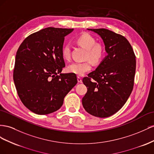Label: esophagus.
Instances as JSON below:
<instances>
[{"label": "esophagus", "mask_w": 154, "mask_h": 154, "mask_svg": "<svg viewBox=\"0 0 154 154\" xmlns=\"http://www.w3.org/2000/svg\"><path fill=\"white\" fill-rule=\"evenodd\" d=\"M77 81H78V82H80V83H82V79H81V77H79V76L77 77Z\"/></svg>", "instance_id": "obj_1"}]
</instances>
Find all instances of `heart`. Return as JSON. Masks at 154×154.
Masks as SVG:
<instances>
[{
  "mask_svg": "<svg viewBox=\"0 0 154 154\" xmlns=\"http://www.w3.org/2000/svg\"><path fill=\"white\" fill-rule=\"evenodd\" d=\"M77 43L83 48L87 50L86 58L92 62L97 63L102 59L104 54V47L100 44L96 43L95 38L89 33H83L77 39ZM64 59H68L70 57V45H66L62 51ZM91 69V64L90 61L86 62H75L70 64L67 67L69 73L82 75L85 73L89 72Z\"/></svg>",
  "mask_w": 154,
  "mask_h": 154,
  "instance_id": "1",
  "label": "heart"
}]
</instances>
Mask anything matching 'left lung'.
Here are the masks:
<instances>
[{"instance_id": "8db88e82", "label": "left lung", "mask_w": 154, "mask_h": 154, "mask_svg": "<svg viewBox=\"0 0 154 154\" xmlns=\"http://www.w3.org/2000/svg\"><path fill=\"white\" fill-rule=\"evenodd\" d=\"M88 30L102 38L107 55L95 71L83 78L88 90L82 99V106L92 116L108 117L124 106L132 91L135 56L125 37L104 28Z\"/></svg>"}]
</instances>
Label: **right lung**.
<instances>
[{
  "label": "right lung",
  "instance_id": "1",
  "mask_svg": "<svg viewBox=\"0 0 154 154\" xmlns=\"http://www.w3.org/2000/svg\"><path fill=\"white\" fill-rule=\"evenodd\" d=\"M73 29L46 28L30 35L17 51L14 81L24 106L38 115L54 112L76 85L75 74L63 73L64 37Z\"/></svg>",
  "mask_w": 154,
  "mask_h": 154
}]
</instances>
